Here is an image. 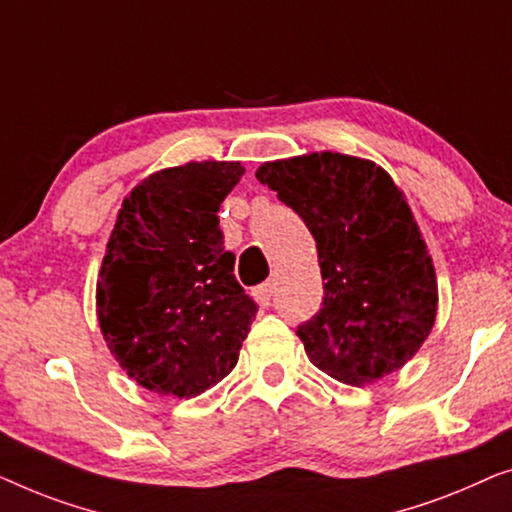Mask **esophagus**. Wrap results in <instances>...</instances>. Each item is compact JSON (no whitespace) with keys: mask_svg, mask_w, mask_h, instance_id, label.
Here are the masks:
<instances>
[{"mask_svg":"<svg viewBox=\"0 0 512 512\" xmlns=\"http://www.w3.org/2000/svg\"><path fill=\"white\" fill-rule=\"evenodd\" d=\"M253 294H255V299L259 301V304L269 306L273 301V294H276V283H273V280H266V283L255 287Z\"/></svg>","mask_w":512,"mask_h":512,"instance_id":"obj_1","label":"esophagus"}]
</instances>
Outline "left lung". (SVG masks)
Here are the masks:
<instances>
[{"label":"left lung","mask_w":512,"mask_h":512,"mask_svg":"<svg viewBox=\"0 0 512 512\" xmlns=\"http://www.w3.org/2000/svg\"><path fill=\"white\" fill-rule=\"evenodd\" d=\"M255 176L306 222L318 246L325 297L297 327L311 362L348 385L401 369L434 327L438 287L390 174L359 157L313 153L266 162Z\"/></svg>","instance_id":"obj_1"}]
</instances>
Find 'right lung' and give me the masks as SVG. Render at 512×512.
<instances>
[{"label":"right lung","mask_w":512,"mask_h":512,"mask_svg":"<svg viewBox=\"0 0 512 512\" xmlns=\"http://www.w3.org/2000/svg\"><path fill=\"white\" fill-rule=\"evenodd\" d=\"M239 162L157 171L122 201L97 283L99 327L129 378L190 399L236 366L257 304L234 278L218 211Z\"/></svg>","instance_id":"add662e5"}]
</instances>
